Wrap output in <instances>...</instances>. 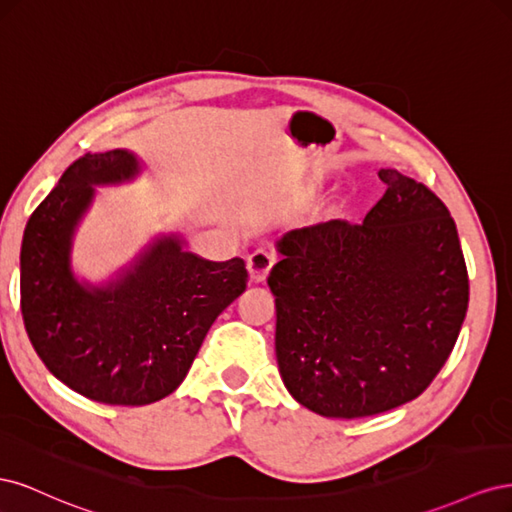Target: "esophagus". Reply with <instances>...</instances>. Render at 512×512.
<instances>
[{
	"instance_id": "34e87169",
	"label": "esophagus",
	"mask_w": 512,
	"mask_h": 512,
	"mask_svg": "<svg viewBox=\"0 0 512 512\" xmlns=\"http://www.w3.org/2000/svg\"><path fill=\"white\" fill-rule=\"evenodd\" d=\"M273 262H275V256L267 250H256L254 254L247 256V271H250L252 282H256V284L265 282L271 267H273Z\"/></svg>"
}]
</instances>
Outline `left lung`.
<instances>
[{
  "instance_id": "8db88e82",
  "label": "left lung",
  "mask_w": 512,
  "mask_h": 512,
  "mask_svg": "<svg viewBox=\"0 0 512 512\" xmlns=\"http://www.w3.org/2000/svg\"><path fill=\"white\" fill-rule=\"evenodd\" d=\"M386 192L361 224L290 230L267 284L288 393L329 418L393 410L421 395L468 312L457 226L423 183L380 168Z\"/></svg>"
}]
</instances>
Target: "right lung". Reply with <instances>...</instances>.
<instances>
[{
  "label": "right lung",
  "mask_w": 512,
  "mask_h": 512,
  "mask_svg": "<svg viewBox=\"0 0 512 512\" xmlns=\"http://www.w3.org/2000/svg\"><path fill=\"white\" fill-rule=\"evenodd\" d=\"M143 168L130 149L87 153L32 213L21 245V312L38 356L72 391L111 406L173 393L247 286L241 258H200L179 232L153 237L100 284L74 273V237L96 188L130 183Z\"/></svg>",
  "instance_id": "add662e5"
}]
</instances>
